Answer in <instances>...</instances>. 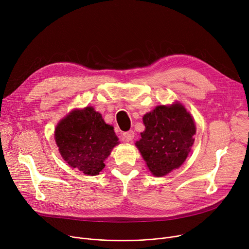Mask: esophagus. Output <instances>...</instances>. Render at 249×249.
<instances>
[{"label":"esophagus","instance_id":"obj_1","mask_svg":"<svg viewBox=\"0 0 249 249\" xmlns=\"http://www.w3.org/2000/svg\"><path fill=\"white\" fill-rule=\"evenodd\" d=\"M123 138L125 139V141L129 142V141H132L134 139V132L132 130L128 131V132H125L123 133Z\"/></svg>","mask_w":249,"mask_h":249}]
</instances>
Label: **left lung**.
Masks as SVG:
<instances>
[{
    "mask_svg": "<svg viewBox=\"0 0 249 249\" xmlns=\"http://www.w3.org/2000/svg\"><path fill=\"white\" fill-rule=\"evenodd\" d=\"M145 131L136 142L142 157L156 177L182 166L194 144L195 122L179 103L160 105L144 115Z\"/></svg>",
    "mask_w": 249,
    "mask_h": 249,
    "instance_id": "left-lung-1",
    "label": "left lung"
}]
</instances>
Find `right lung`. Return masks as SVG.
Masks as SVG:
<instances>
[{"mask_svg": "<svg viewBox=\"0 0 249 249\" xmlns=\"http://www.w3.org/2000/svg\"><path fill=\"white\" fill-rule=\"evenodd\" d=\"M54 136L63 160L87 176L102 171L104 160L118 144L113 127L92 107L71 111L57 125Z\"/></svg>", "mask_w": 249, "mask_h": 249, "instance_id": "add662e5", "label": "right lung"}]
</instances>
